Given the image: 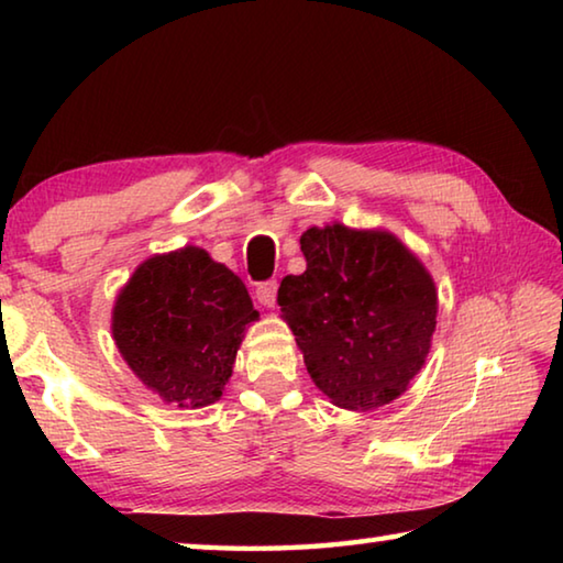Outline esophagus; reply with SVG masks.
Instances as JSON below:
<instances>
[{"label":"esophagus","mask_w":563,"mask_h":563,"mask_svg":"<svg viewBox=\"0 0 563 563\" xmlns=\"http://www.w3.org/2000/svg\"><path fill=\"white\" fill-rule=\"evenodd\" d=\"M255 295H258V302L263 305V308H275V298H278V280L261 283Z\"/></svg>","instance_id":"obj_1"}]
</instances>
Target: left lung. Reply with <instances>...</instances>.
<instances>
[{
  "label": "left lung",
  "mask_w": 563,
  "mask_h": 563,
  "mask_svg": "<svg viewBox=\"0 0 563 563\" xmlns=\"http://www.w3.org/2000/svg\"><path fill=\"white\" fill-rule=\"evenodd\" d=\"M308 268L278 288L312 383L342 409L385 407L424 367L437 328V285L385 228L312 225L300 235Z\"/></svg>",
  "instance_id": "1"
}]
</instances>
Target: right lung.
I'll use <instances>...</instances> for the list:
<instances>
[{
    "label": "right lung",
    "instance_id": "1",
    "mask_svg": "<svg viewBox=\"0 0 563 563\" xmlns=\"http://www.w3.org/2000/svg\"><path fill=\"white\" fill-rule=\"evenodd\" d=\"M255 320L243 280L203 247L184 245L133 271L113 302L111 335L151 393L166 405L201 409L223 397Z\"/></svg>",
    "mask_w": 563,
    "mask_h": 563
}]
</instances>
